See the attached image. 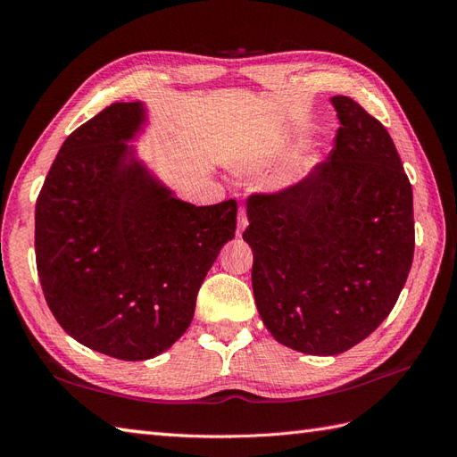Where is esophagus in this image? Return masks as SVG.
<instances>
[{"mask_svg": "<svg viewBox=\"0 0 457 457\" xmlns=\"http://www.w3.org/2000/svg\"><path fill=\"white\" fill-rule=\"evenodd\" d=\"M245 227H247V215H245L244 207H240V210H238V228H237L238 237H242V232H244Z\"/></svg>", "mask_w": 457, "mask_h": 457, "instance_id": "esophagus-1", "label": "esophagus"}]
</instances>
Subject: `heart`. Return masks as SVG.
Returning <instances> with one entry per match:
<instances>
[{
    "instance_id": "heart-1",
    "label": "heart",
    "mask_w": 457,
    "mask_h": 457,
    "mask_svg": "<svg viewBox=\"0 0 457 457\" xmlns=\"http://www.w3.org/2000/svg\"><path fill=\"white\" fill-rule=\"evenodd\" d=\"M282 156H284V150L280 146H270V145L255 146L252 152H247L245 156H242L237 162L234 170L245 177H259L265 171H269L276 162L282 160ZM314 165H316V158L312 156L303 158L299 163H295V168L287 173L286 181L287 183L301 181L303 177H307L312 171Z\"/></svg>"
}]
</instances>
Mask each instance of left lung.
I'll list each match as a JSON object with an SVG mask.
<instances>
[{
  "label": "left lung",
  "mask_w": 457,
  "mask_h": 457,
  "mask_svg": "<svg viewBox=\"0 0 457 457\" xmlns=\"http://www.w3.org/2000/svg\"><path fill=\"white\" fill-rule=\"evenodd\" d=\"M336 148L297 185L247 198L252 286L286 347L334 356L366 339L403 292L413 259L411 185L391 135L349 96H331Z\"/></svg>",
  "instance_id": "1"
}]
</instances>
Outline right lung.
I'll return each mask as SVG.
<instances>
[{"label":"right lung","mask_w":457,"mask_h":457,"mask_svg":"<svg viewBox=\"0 0 457 457\" xmlns=\"http://www.w3.org/2000/svg\"><path fill=\"white\" fill-rule=\"evenodd\" d=\"M143 103H114L68 135L36 202V265L68 336L120 361L168 351L234 238L237 200L175 198L128 143Z\"/></svg>","instance_id":"add662e5"}]
</instances>
